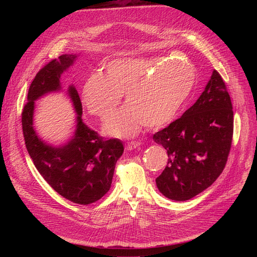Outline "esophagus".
<instances>
[{
    "label": "esophagus",
    "mask_w": 257,
    "mask_h": 257,
    "mask_svg": "<svg viewBox=\"0 0 257 257\" xmlns=\"http://www.w3.org/2000/svg\"><path fill=\"white\" fill-rule=\"evenodd\" d=\"M140 146V143L137 142V141H132V142H128L126 145H125V148L126 150L130 151V150H133V149H137V148Z\"/></svg>",
    "instance_id": "obj_1"
}]
</instances>
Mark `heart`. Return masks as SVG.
<instances>
[{"instance_id": "1", "label": "heart", "mask_w": 257, "mask_h": 257, "mask_svg": "<svg viewBox=\"0 0 257 257\" xmlns=\"http://www.w3.org/2000/svg\"><path fill=\"white\" fill-rule=\"evenodd\" d=\"M196 81L194 65L187 60L118 58L108 62L103 74L85 81L81 99L86 110L106 119L124 94L126 105L105 124V132L116 138H133L145 125L155 129L176 117Z\"/></svg>"}]
</instances>
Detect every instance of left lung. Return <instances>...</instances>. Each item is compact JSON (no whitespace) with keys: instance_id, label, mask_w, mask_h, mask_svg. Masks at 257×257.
<instances>
[{"instance_id":"1","label":"left lung","mask_w":257,"mask_h":257,"mask_svg":"<svg viewBox=\"0 0 257 257\" xmlns=\"http://www.w3.org/2000/svg\"><path fill=\"white\" fill-rule=\"evenodd\" d=\"M232 137L230 96L214 70L197 102L153 136L169 157L156 178L159 192L171 200L186 201L206 190L226 166Z\"/></svg>"}]
</instances>
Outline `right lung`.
Returning <instances> with one entry per match:
<instances>
[{
	"mask_svg": "<svg viewBox=\"0 0 257 257\" xmlns=\"http://www.w3.org/2000/svg\"><path fill=\"white\" fill-rule=\"evenodd\" d=\"M76 57L64 54L38 71L22 112V127L27 151L43 178L65 199L87 205L109 191L115 164L124 152L123 144L117 139L100 137L84 124L81 117L82 104L74 86L69 88L78 114L74 138L63 147L56 148L40 141L33 129L34 101L47 92L60 89V76Z\"/></svg>",
	"mask_w": 257,
	"mask_h": 257,
	"instance_id": "add662e5",
	"label": "right lung"
}]
</instances>
